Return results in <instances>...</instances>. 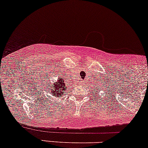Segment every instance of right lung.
Instances as JSON below:
<instances>
[{"mask_svg":"<svg viewBox=\"0 0 148 148\" xmlns=\"http://www.w3.org/2000/svg\"><path fill=\"white\" fill-rule=\"evenodd\" d=\"M50 86L51 88H49V90H51V94L54 97H62L63 94L67 90V87L65 86V81L61 78H59L58 81L55 82L54 85H50Z\"/></svg>","mask_w":148,"mask_h":148,"instance_id":"right-lung-1","label":"right lung"}]
</instances>
